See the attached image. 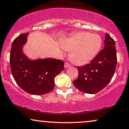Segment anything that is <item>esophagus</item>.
Returning a JSON list of instances; mask_svg holds the SVG:
<instances>
[{
	"instance_id": "esophagus-1",
	"label": "esophagus",
	"mask_w": 129,
	"mask_h": 129,
	"mask_svg": "<svg viewBox=\"0 0 129 129\" xmlns=\"http://www.w3.org/2000/svg\"><path fill=\"white\" fill-rule=\"evenodd\" d=\"M70 67V64H69V63H67V62L65 63V64H64V67H65V69H67V68Z\"/></svg>"
}]
</instances>
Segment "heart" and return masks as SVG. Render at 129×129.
I'll return each instance as SVG.
<instances>
[{
  "instance_id": "b5f03b06",
  "label": "heart",
  "mask_w": 129,
  "mask_h": 129,
  "mask_svg": "<svg viewBox=\"0 0 129 129\" xmlns=\"http://www.w3.org/2000/svg\"><path fill=\"white\" fill-rule=\"evenodd\" d=\"M102 45L100 35L88 32L73 34L63 41L62 47L71 51L70 59L77 66L87 64L97 56Z\"/></svg>"
}]
</instances>
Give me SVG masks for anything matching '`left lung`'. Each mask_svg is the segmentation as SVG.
Returning <instances> with one entry per match:
<instances>
[{"label": "left lung", "mask_w": 129, "mask_h": 129, "mask_svg": "<svg viewBox=\"0 0 129 129\" xmlns=\"http://www.w3.org/2000/svg\"><path fill=\"white\" fill-rule=\"evenodd\" d=\"M117 62L115 43L109 34L106 33L104 49L89 63L77 67L79 77L73 81L74 85L83 92H99L111 81Z\"/></svg>", "instance_id": "8db88e82"}]
</instances>
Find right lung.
<instances>
[{"label":"right lung","instance_id":"obj_1","mask_svg":"<svg viewBox=\"0 0 129 129\" xmlns=\"http://www.w3.org/2000/svg\"><path fill=\"white\" fill-rule=\"evenodd\" d=\"M29 34H23L12 43L10 62L15 81L33 95H43L55 87V78L63 70V62L53 58L30 59L23 53Z\"/></svg>","mask_w":129,"mask_h":129}]
</instances>
